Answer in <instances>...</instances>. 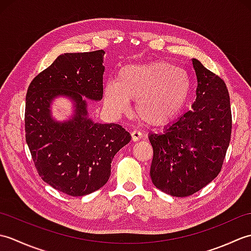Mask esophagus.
I'll list each match as a JSON object with an SVG mask.
<instances>
[{"label": "esophagus", "instance_id": "1", "mask_svg": "<svg viewBox=\"0 0 251 251\" xmlns=\"http://www.w3.org/2000/svg\"><path fill=\"white\" fill-rule=\"evenodd\" d=\"M142 134L139 130H132L131 131V139L132 141H138L139 139H141Z\"/></svg>", "mask_w": 251, "mask_h": 251}]
</instances>
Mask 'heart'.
Segmentation results:
<instances>
[{
  "instance_id": "heart-1",
  "label": "heart",
  "mask_w": 251,
  "mask_h": 251,
  "mask_svg": "<svg viewBox=\"0 0 251 251\" xmlns=\"http://www.w3.org/2000/svg\"><path fill=\"white\" fill-rule=\"evenodd\" d=\"M192 88L184 69L164 61L131 63L122 67L115 79L103 85V100L113 114L128 111L135 99V113L149 125H162L183 109Z\"/></svg>"
}]
</instances>
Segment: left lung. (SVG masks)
Returning <instances> with one entry per match:
<instances>
[{
	"label": "left lung",
	"instance_id": "obj_1",
	"mask_svg": "<svg viewBox=\"0 0 251 251\" xmlns=\"http://www.w3.org/2000/svg\"><path fill=\"white\" fill-rule=\"evenodd\" d=\"M197 78L196 99L188 111L165 128L150 134V176L157 189L185 197L210 183L222 168L230 145L232 113L223 79L192 59Z\"/></svg>",
	"mask_w": 251,
	"mask_h": 251
}]
</instances>
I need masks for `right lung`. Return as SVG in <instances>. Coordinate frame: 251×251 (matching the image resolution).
<instances>
[{
	"mask_svg": "<svg viewBox=\"0 0 251 251\" xmlns=\"http://www.w3.org/2000/svg\"><path fill=\"white\" fill-rule=\"evenodd\" d=\"M102 50L67 52L33 78L25 96V141L46 183L71 196L93 193L108 182L115 154L131 139L119 124L88 117L86 99L103 95ZM67 97L75 103L70 120L51 116V102Z\"/></svg>",
	"mask_w": 251,
	"mask_h": 251,
	"instance_id": "obj_1",
	"label": "right lung"
}]
</instances>
